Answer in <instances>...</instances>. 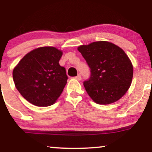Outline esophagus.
Wrapping results in <instances>:
<instances>
[{"instance_id":"1","label":"esophagus","mask_w":152,"mask_h":152,"mask_svg":"<svg viewBox=\"0 0 152 152\" xmlns=\"http://www.w3.org/2000/svg\"><path fill=\"white\" fill-rule=\"evenodd\" d=\"M74 78L75 79H76V80H78V81H79V80H81V74H78L77 76H75L74 77Z\"/></svg>"}]
</instances>
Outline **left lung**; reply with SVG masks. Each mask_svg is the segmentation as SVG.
Wrapping results in <instances>:
<instances>
[{
    "mask_svg": "<svg viewBox=\"0 0 152 152\" xmlns=\"http://www.w3.org/2000/svg\"><path fill=\"white\" fill-rule=\"evenodd\" d=\"M90 68V77L83 81L89 96L99 104H109L121 99L133 77V66L121 48L97 41L78 48Z\"/></svg>",
    "mask_w": 152,
    "mask_h": 152,
    "instance_id": "left-lung-1",
    "label": "left lung"
}]
</instances>
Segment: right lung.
Here are the masks:
<instances>
[{"label":"right lung","instance_id":"add662e5","mask_svg":"<svg viewBox=\"0 0 152 152\" xmlns=\"http://www.w3.org/2000/svg\"><path fill=\"white\" fill-rule=\"evenodd\" d=\"M61 56L54 47H41L26 54L13 69L15 87L31 104L48 106L60 96L68 79L58 64Z\"/></svg>","mask_w":152,"mask_h":152}]
</instances>
